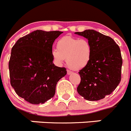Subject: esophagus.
<instances>
[{
	"label": "esophagus",
	"mask_w": 131,
	"mask_h": 131,
	"mask_svg": "<svg viewBox=\"0 0 131 131\" xmlns=\"http://www.w3.org/2000/svg\"><path fill=\"white\" fill-rule=\"evenodd\" d=\"M72 73H73L72 71H69V70H67V74H68V75H71Z\"/></svg>",
	"instance_id": "34e87169"
}]
</instances>
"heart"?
I'll use <instances>...</instances> for the list:
<instances>
[{
    "label": "heart",
    "mask_w": 131,
    "mask_h": 131,
    "mask_svg": "<svg viewBox=\"0 0 131 131\" xmlns=\"http://www.w3.org/2000/svg\"><path fill=\"white\" fill-rule=\"evenodd\" d=\"M56 48L51 51L54 62L62 66L66 59L68 67L75 71L86 68L92 57V45L86 39L65 36L59 39Z\"/></svg>",
    "instance_id": "1"
}]
</instances>
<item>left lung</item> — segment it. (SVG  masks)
Segmentation results:
<instances>
[{
  "label": "left lung",
  "instance_id": "obj_1",
  "mask_svg": "<svg viewBox=\"0 0 131 131\" xmlns=\"http://www.w3.org/2000/svg\"><path fill=\"white\" fill-rule=\"evenodd\" d=\"M75 33L87 39L92 47L89 65L79 72L81 80L77 92L85 100H101L112 93L121 81L120 48L112 38L94 30Z\"/></svg>",
  "mask_w": 131,
  "mask_h": 131
}]
</instances>
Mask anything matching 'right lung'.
<instances>
[{
    "label": "right lung",
    "instance_id": "obj_1",
    "mask_svg": "<svg viewBox=\"0 0 131 131\" xmlns=\"http://www.w3.org/2000/svg\"><path fill=\"white\" fill-rule=\"evenodd\" d=\"M63 32L36 30L20 38L12 48L9 62L10 83L16 94L33 104L53 98L66 69L53 63L52 45Z\"/></svg>",
    "mask_w": 131,
    "mask_h": 131
}]
</instances>
